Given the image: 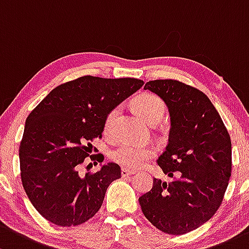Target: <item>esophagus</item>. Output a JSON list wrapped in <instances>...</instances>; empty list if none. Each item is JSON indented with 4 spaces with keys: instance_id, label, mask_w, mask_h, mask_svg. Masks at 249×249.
<instances>
[{
    "instance_id": "esophagus-1",
    "label": "esophagus",
    "mask_w": 249,
    "mask_h": 249,
    "mask_svg": "<svg viewBox=\"0 0 249 249\" xmlns=\"http://www.w3.org/2000/svg\"><path fill=\"white\" fill-rule=\"evenodd\" d=\"M133 174L132 171H129L127 168H122V177L123 178H127V177H131Z\"/></svg>"
}]
</instances>
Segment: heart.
<instances>
[{"instance_id":"1","label":"heart","mask_w":249,"mask_h":249,"mask_svg":"<svg viewBox=\"0 0 249 249\" xmlns=\"http://www.w3.org/2000/svg\"><path fill=\"white\" fill-rule=\"evenodd\" d=\"M136 109L140 112L148 123L150 124H158L160 120L163 118L164 107L163 101L153 94L144 93L136 96L133 100ZM118 114H119V107H113L111 111L107 113L106 119H105L104 130L106 133H111L113 129V123L116 120ZM156 150L151 145H140L133 144V143L125 142L118 145L111 154V158L114 162L122 164L123 167L129 169H137L144 166L145 162L154 158Z\"/></svg>"}]
</instances>
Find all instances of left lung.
<instances>
[{
	"mask_svg": "<svg viewBox=\"0 0 249 249\" xmlns=\"http://www.w3.org/2000/svg\"><path fill=\"white\" fill-rule=\"evenodd\" d=\"M144 89L168 107V145L158 163L172 180L154 179L138 200L161 231L186 234L208 222L223 200L231 172L230 136L203 91L175 80L149 81Z\"/></svg>",
	"mask_w": 249,
	"mask_h": 249,
	"instance_id": "left-lung-1",
	"label": "left lung"
}]
</instances>
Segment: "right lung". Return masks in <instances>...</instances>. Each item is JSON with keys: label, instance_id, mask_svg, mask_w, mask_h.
Returning <instances> with one entry per match:
<instances>
[{"label": "right lung", "instance_id": "right-lung-1", "mask_svg": "<svg viewBox=\"0 0 249 249\" xmlns=\"http://www.w3.org/2000/svg\"><path fill=\"white\" fill-rule=\"evenodd\" d=\"M143 85L137 78L82 76L52 89L31 112L20 143L21 181L44 218L72 227L98 213L120 167L108 162L93 174L78 168L93 150L91 141L103 135L107 113Z\"/></svg>", "mask_w": 249, "mask_h": 249}]
</instances>
